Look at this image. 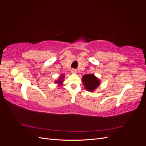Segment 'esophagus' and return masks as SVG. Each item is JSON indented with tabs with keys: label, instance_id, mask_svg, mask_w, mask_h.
Segmentation results:
<instances>
[{
	"label": "esophagus",
	"instance_id": "obj_1",
	"mask_svg": "<svg viewBox=\"0 0 146 146\" xmlns=\"http://www.w3.org/2000/svg\"><path fill=\"white\" fill-rule=\"evenodd\" d=\"M71 72L72 73V74H77V70H76V69H72L71 70Z\"/></svg>",
	"mask_w": 146,
	"mask_h": 146
}]
</instances>
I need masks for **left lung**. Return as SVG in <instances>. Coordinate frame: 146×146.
Segmentation results:
<instances>
[{
	"label": "left lung",
	"mask_w": 146,
	"mask_h": 146,
	"mask_svg": "<svg viewBox=\"0 0 146 146\" xmlns=\"http://www.w3.org/2000/svg\"><path fill=\"white\" fill-rule=\"evenodd\" d=\"M82 83L85 89L90 92H93L100 85L99 79L94 74L84 75L82 79Z\"/></svg>",
	"instance_id": "1"
}]
</instances>
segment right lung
<instances>
[{"instance_id": "right-lung-1", "label": "right lung", "mask_w": 146, "mask_h": 146, "mask_svg": "<svg viewBox=\"0 0 146 146\" xmlns=\"http://www.w3.org/2000/svg\"><path fill=\"white\" fill-rule=\"evenodd\" d=\"M64 78V76L63 74H62V75H61V76H60V77H59V78L58 79V80H56L55 82V83L58 84V86H61V85H63Z\"/></svg>"}]
</instances>
